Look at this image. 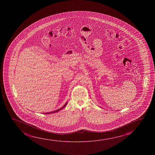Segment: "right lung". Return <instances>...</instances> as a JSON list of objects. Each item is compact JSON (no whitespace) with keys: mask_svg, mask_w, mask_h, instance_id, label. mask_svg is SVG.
Listing matches in <instances>:
<instances>
[{"mask_svg":"<svg viewBox=\"0 0 155 155\" xmlns=\"http://www.w3.org/2000/svg\"><path fill=\"white\" fill-rule=\"evenodd\" d=\"M67 102H66V104H64V106L62 107L61 108H59V110H54V111H53V112H51L43 113V114H51V113H53L58 112H59V110H62V109H63V108H64V107H65V106H66V105H67Z\"/></svg>","mask_w":155,"mask_h":155,"instance_id":"1","label":"right lung"}]
</instances>
